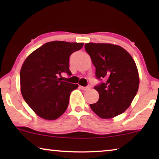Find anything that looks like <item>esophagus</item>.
Masks as SVG:
<instances>
[{"instance_id":"obj_1","label":"esophagus","mask_w":159,"mask_h":159,"mask_svg":"<svg viewBox=\"0 0 159 159\" xmlns=\"http://www.w3.org/2000/svg\"><path fill=\"white\" fill-rule=\"evenodd\" d=\"M80 88H81L82 90H90V85H88L86 87L80 86Z\"/></svg>"}]
</instances>
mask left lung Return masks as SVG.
<instances>
[{
	"label": "left lung",
	"instance_id": "obj_1",
	"mask_svg": "<svg viewBox=\"0 0 159 159\" xmlns=\"http://www.w3.org/2000/svg\"><path fill=\"white\" fill-rule=\"evenodd\" d=\"M84 48L95 67V77L101 81L94 88L99 93V99L90 104L91 109L102 119L122 114L138 90L135 62L126 50L116 45L89 43Z\"/></svg>",
	"mask_w": 159,
	"mask_h": 159
}]
</instances>
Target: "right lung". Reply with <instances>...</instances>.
I'll return each instance as SVG.
<instances>
[{"instance_id":"right-lung-1","label":"right lung","mask_w":159,"mask_h":159,"mask_svg":"<svg viewBox=\"0 0 159 159\" xmlns=\"http://www.w3.org/2000/svg\"><path fill=\"white\" fill-rule=\"evenodd\" d=\"M84 43L53 41L32 52L20 71L21 95L30 108L41 118L54 120L65 112L69 96L78 84L62 81L58 75L69 70V57Z\"/></svg>"}]
</instances>
